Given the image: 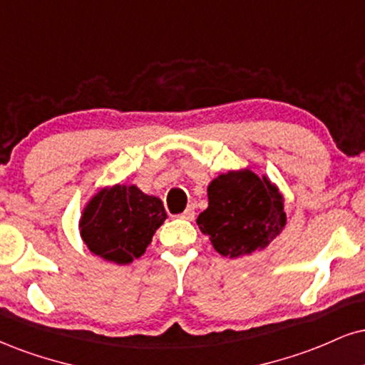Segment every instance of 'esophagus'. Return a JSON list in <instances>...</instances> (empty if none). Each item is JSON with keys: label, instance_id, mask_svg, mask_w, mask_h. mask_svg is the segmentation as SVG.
<instances>
[{"label": "esophagus", "instance_id": "1", "mask_svg": "<svg viewBox=\"0 0 365 365\" xmlns=\"http://www.w3.org/2000/svg\"><path fill=\"white\" fill-rule=\"evenodd\" d=\"M180 217L185 219V221H194V217H195V207H194V205H188V207L183 210L182 214H180Z\"/></svg>", "mask_w": 365, "mask_h": 365}]
</instances>
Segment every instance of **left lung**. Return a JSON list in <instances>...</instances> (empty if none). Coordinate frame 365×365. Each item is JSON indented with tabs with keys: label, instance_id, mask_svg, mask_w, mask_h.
Returning <instances> with one entry per match:
<instances>
[{
	"label": "left lung",
	"instance_id": "8db88e82",
	"mask_svg": "<svg viewBox=\"0 0 365 365\" xmlns=\"http://www.w3.org/2000/svg\"><path fill=\"white\" fill-rule=\"evenodd\" d=\"M209 207L197 217L222 257L236 258L269 247L285 226L284 199L267 177L250 170L219 175L207 188Z\"/></svg>",
	"mask_w": 365,
	"mask_h": 365
}]
</instances>
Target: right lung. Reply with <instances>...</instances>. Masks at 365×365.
<instances>
[{
	"label": "right lung",
	"mask_w": 365,
	"mask_h": 365,
	"mask_svg": "<svg viewBox=\"0 0 365 365\" xmlns=\"http://www.w3.org/2000/svg\"><path fill=\"white\" fill-rule=\"evenodd\" d=\"M166 212L158 197L134 185H115L96 194L80 221L86 247L105 260L125 265L139 258L163 225Z\"/></svg>",
	"instance_id": "obj_1"
}]
</instances>
